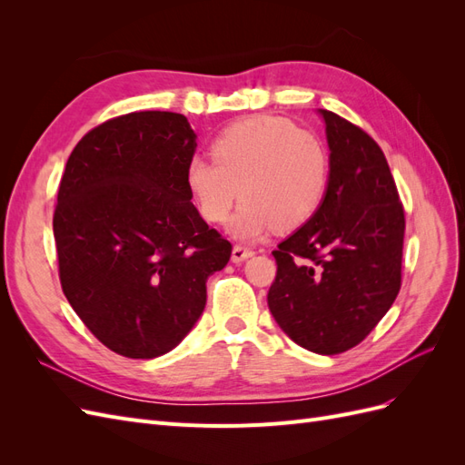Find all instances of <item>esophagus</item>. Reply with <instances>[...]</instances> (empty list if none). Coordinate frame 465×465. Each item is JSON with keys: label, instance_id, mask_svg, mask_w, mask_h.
Returning a JSON list of instances; mask_svg holds the SVG:
<instances>
[{"label": "esophagus", "instance_id": "1", "mask_svg": "<svg viewBox=\"0 0 465 465\" xmlns=\"http://www.w3.org/2000/svg\"><path fill=\"white\" fill-rule=\"evenodd\" d=\"M252 254H254V250H252V248H248L244 244H234V248H232V262L234 263H241V262L248 260Z\"/></svg>", "mask_w": 465, "mask_h": 465}]
</instances>
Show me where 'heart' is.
Segmentation results:
<instances>
[{
    "mask_svg": "<svg viewBox=\"0 0 465 465\" xmlns=\"http://www.w3.org/2000/svg\"><path fill=\"white\" fill-rule=\"evenodd\" d=\"M211 159H190L186 186L200 215L213 224L231 217L241 193L244 203L231 224L238 238H256L272 227L301 229L330 190L328 145L285 118L258 116L229 125L211 143Z\"/></svg>",
    "mask_w": 465,
    "mask_h": 465,
    "instance_id": "1",
    "label": "heart"
}]
</instances>
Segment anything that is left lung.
Listing matches in <instances>:
<instances>
[{
    "mask_svg": "<svg viewBox=\"0 0 465 465\" xmlns=\"http://www.w3.org/2000/svg\"><path fill=\"white\" fill-rule=\"evenodd\" d=\"M322 116L330 190L318 213L272 252L267 306L294 343L337 355L359 345L398 297L405 213L374 139L335 112Z\"/></svg>",
    "mask_w": 465,
    "mask_h": 465,
    "instance_id": "1",
    "label": "left lung"
}]
</instances>
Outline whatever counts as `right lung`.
Returning a JSON list of instances; mask_svg holds the SVG:
<instances>
[{
  "label": "right lung",
  "mask_w": 465,
  "mask_h": 465,
  "mask_svg": "<svg viewBox=\"0 0 465 465\" xmlns=\"http://www.w3.org/2000/svg\"><path fill=\"white\" fill-rule=\"evenodd\" d=\"M186 116L143 110L81 137L65 164L54 238L65 299L91 333L128 359L174 349L202 316L205 281L232 244L192 203Z\"/></svg>",
  "instance_id": "obj_1"
}]
</instances>
